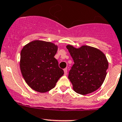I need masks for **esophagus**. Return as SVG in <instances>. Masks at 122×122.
<instances>
[{
  "label": "esophagus",
  "instance_id": "34e87169",
  "mask_svg": "<svg viewBox=\"0 0 122 122\" xmlns=\"http://www.w3.org/2000/svg\"><path fill=\"white\" fill-rule=\"evenodd\" d=\"M64 75H66L67 74V69L66 68L64 69Z\"/></svg>",
  "mask_w": 122,
  "mask_h": 122
}]
</instances>
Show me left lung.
Instances as JSON below:
<instances>
[{
	"label": "left lung",
	"instance_id": "1",
	"mask_svg": "<svg viewBox=\"0 0 122 122\" xmlns=\"http://www.w3.org/2000/svg\"><path fill=\"white\" fill-rule=\"evenodd\" d=\"M66 47L74 61L68 76L73 90L86 95L98 89L103 83L108 69L105 54L90 46L76 49L69 45Z\"/></svg>",
	"mask_w": 122,
	"mask_h": 122
}]
</instances>
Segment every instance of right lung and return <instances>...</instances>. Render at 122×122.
Returning <instances> with one entry per match:
<instances>
[{
  "instance_id": "right-lung-1",
  "label": "right lung",
  "mask_w": 122,
  "mask_h": 122,
  "mask_svg": "<svg viewBox=\"0 0 122 122\" xmlns=\"http://www.w3.org/2000/svg\"><path fill=\"white\" fill-rule=\"evenodd\" d=\"M57 46L50 42L34 41L25 46L20 52V68L30 87L39 92H46L55 86L64 75L54 58Z\"/></svg>"
}]
</instances>
